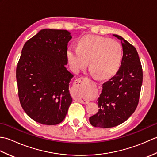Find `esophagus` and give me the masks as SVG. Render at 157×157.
<instances>
[{
  "label": "esophagus",
  "instance_id": "1",
  "mask_svg": "<svg viewBox=\"0 0 157 157\" xmlns=\"http://www.w3.org/2000/svg\"><path fill=\"white\" fill-rule=\"evenodd\" d=\"M82 80H83V78H79L78 80H77V86H78V89L82 88ZM78 96H79L78 92ZM77 99H78V101L83 103V104H87V103H88L87 101H86V100H84V98H82V97H79V96H78V98H77Z\"/></svg>",
  "mask_w": 157,
  "mask_h": 157
}]
</instances>
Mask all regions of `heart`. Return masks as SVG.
Instances as JSON below:
<instances>
[{
  "label": "heart",
  "instance_id": "heart-1",
  "mask_svg": "<svg viewBox=\"0 0 157 157\" xmlns=\"http://www.w3.org/2000/svg\"><path fill=\"white\" fill-rule=\"evenodd\" d=\"M123 49L118 42L101 36H85L67 51V59L73 71L78 72L88 66L99 78H107L121 65Z\"/></svg>",
  "mask_w": 157,
  "mask_h": 157
}]
</instances>
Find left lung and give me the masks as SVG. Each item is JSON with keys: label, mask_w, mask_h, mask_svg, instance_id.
I'll return each mask as SVG.
<instances>
[{"label": "left lung", "mask_w": 157, "mask_h": 157, "mask_svg": "<svg viewBox=\"0 0 157 157\" xmlns=\"http://www.w3.org/2000/svg\"><path fill=\"white\" fill-rule=\"evenodd\" d=\"M123 46L121 66L116 74L102 84L97 100L98 111L89 118L94 127L109 128L121 124L137 107L142 84V68L138 52L134 46L121 36Z\"/></svg>", "instance_id": "obj_1"}]
</instances>
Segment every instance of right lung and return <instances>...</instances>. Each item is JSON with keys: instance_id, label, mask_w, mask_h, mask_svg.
Wrapping results in <instances>:
<instances>
[{"instance_id": "obj_1", "label": "right lung", "mask_w": 157, "mask_h": 157, "mask_svg": "<svg viewBox=\"0 0 157 157\" xmlns=\"http://www.w3.org/2000/svg\"><path fill=\"white\" fill-rule=\"evenodd\" d=\"M71 38L65 29H44L22 48L16 69L19 101L26 114L41 124L62 122L72 102L69 85L73 75L65 67Z\"/></svg>"}]
</instances>
